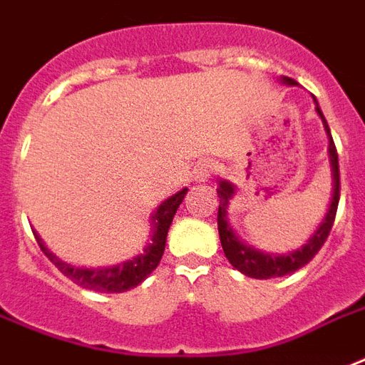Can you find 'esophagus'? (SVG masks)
Here are the masks:
<instances>
[{
    "mask_svg": "<svg viewBox=\"0 0 365 365\" xmlns=\"http://www.w3.org/2000/svg\"><path fill=\"white\" fill-rule=\"evenodd\" d=\"M212 171H214V165H212V163H200L198 167H196V179H198V180L210 179Z\"/></svg>",
    "mask_w": 365,
    "mask_h": 365,
    "instance_id": "obj_1",
    "label": "esophagus"
}]
</instances>
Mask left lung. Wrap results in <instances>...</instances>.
Returning a JSON list of instances; mask_svg holds the SVG:
<instances>
[{
    "label": "left lung",
    "mask_w": 365,
    "mask_h": 365,
    "mask_svg": "<svg viewBox=\"0 0 365 365\" xmlns=\"http://www.w3.org/2000/svg\"><path fill=\"white\" fill-rule=\"evenodd\" d=\"M282 81L286 85H297L294 79L289 77H282ZM317 103V101H315ZM317 114L321 116V120L324 124V132L329 138V161H331V173H332V198L327 210V215L323 217V222L317 227V231L311 235L307 243L303 245L302 249H297L288 255H268V252L257 251L249 245H245L241 239L237 237V233L233 231L227 217V208H230V200L235 194V186L227 182V180H220L217 186V196H220V208H217V231H220V241H222L223 252L231 262V267L237 268L239 272H243L245 276H251V278H259V280H268V278H276V276H286L295 270H299L305 267L324 245L329 233L332 230V223H334V215H336V208H339V198H340V171H339V153L332 142L331 130L329 124L324 120L323 113L319 105Z\"/></svg>",
    "instance_id": "left-lung-1"
}]
</instances>
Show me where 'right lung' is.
Instances as JSON below:
<instances>
[{"mask_svg":"<svg viewBox=\"0 0 365 365\" xmlns=\"http://www.w3.org/2000/svg\"><path fill=\"white\" fill-rule=\"evenodd\" d=\"M188 188H182L177 194H173L171 198H167L165 202L159 204V208L155 210V214L151 215V230L150 243L145 245L143 252H140L138 257L132 260L120 262L116 267H106V268H76L71 264H66L62 260L58 259L56 255L48 251L46 245L42 243L41 235L33 231L34 237L41 245L42 252L46 255L48 259L52 260L56 268L70 278L73 284L81 286L85 289H93V292H101V294H122L128 289L140 286L148 276L159 264V260L163 257L165 243H167V231L171 227L173 217L179 210L180 202L185 200V194Z\"/></svg>","mask_w":365,"mask_h":365,"instance_id":"1","label":"right lung"}]
</instances>
